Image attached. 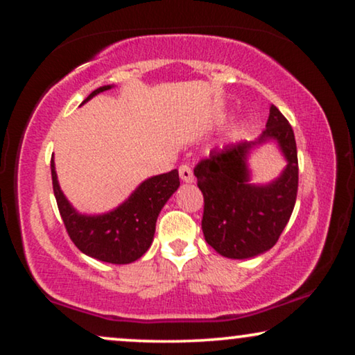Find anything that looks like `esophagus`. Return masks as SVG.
Segmentation results:
<instances>
[{"label":"esophagus","instance_id":"1","mask_svg":"<svg viewBox=\"0 0 355 355\" xmlns=\"http://www.w3.org/2000/svg\"><path fill=\"white\" fill-rule=\"evenodd\" d=\"M179 176H181L184 182H193V173L187 164H182V166L179 168Z\"/></svg>","mask_w":355,"mask_h":355}]
</instances>
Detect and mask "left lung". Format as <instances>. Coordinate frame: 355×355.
I'll use <instances>...</instances> for the list:
<instances>
[{
    "label": "left lung",
    "instance_id": "obj_1",
    "mask_svg": "<svg viewBox=\"0 0 355 355\" xmlns=\"http://www.w3.org/2000/svg\"><path fill=\"white\" fill-rule=\"evenodd\" d=\"M273 141L286 168L268 184H252L246 159L252 149ZM203 193L202 230L205 241L227 259H252L278 242L293 215L299 186L297 147L294 130L275 105L266 129L252 142H237L210 152L193 168Z\"/></svg>",
    "mask_w": 355,
    "mask_h": 355
}]
</instances>
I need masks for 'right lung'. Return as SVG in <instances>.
<instances>
[{"mask_svg":"<svg viewBox=\"0 0 355 355\" xmlns=\"http://www.w3.org/2000/svg\"><path fill=\"white\" fill-rule=\"evenodd\" d=\"M113 85L92 92L82 105ZM51 179L58 208L71 241L82 254L114 265L132 263L150 249L157 218L179 187L178 169L145 179L114 210L101 215H82L71 205L58 182L55 158H51Z\"/></svg>","mask_w":355,"mask_h":355,"instance_id":"obj_1","label":"right lung"}]
</instances>
